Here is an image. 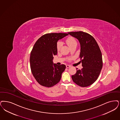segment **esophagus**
<instances>
[{"label":"esophagus","instance_id":"obj_1","mask_svg":"<svg viewBox=\"0 0 120 120\" xmlns=\"http://www.w3.org/2000/svg\"><path fill=\"white\" fill-rule=\"evenodd\" d=\"M71 67V66H69V65H66V67L67 68H69V67Z\"/></svg>","mask_w":120,"mask_h":120}]
</instances>
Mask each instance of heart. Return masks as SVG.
<instances>
[{
    "mask_svg": "<svg viewBox=\"0 0 120 120\" xmlns=\"http://www.w3.org/2000/svg\"><path fill=\"white\" fill-rule=\"evenodd\" d=\"M66 42L67 45L69 46L70 48H71L72 46H74L75 45H77V41L75 40V39L72 38V37H70L68 38L66 41ZM62 43L61 41H59L57 43V47L58 50H59L62 47Z\"/></svg>",
    "mask_w": 120,
    "mask_h": 120,
    "instance_id": "obj_1",
    "label": "heart"
}]
</instances>
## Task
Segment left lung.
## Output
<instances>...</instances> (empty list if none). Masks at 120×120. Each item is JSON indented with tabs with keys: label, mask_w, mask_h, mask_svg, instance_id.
Here are the masks:
<instances>
[{
	"label": "left lung",
	"mask_w": 120,
	"mask_h": 120,
	"mask_svg": "<svg viewBox=\"0 0 120 120\" xmlns=\"http://www.w3.org/2000/svg\"><path fill=\"white\" fill-rule=\"evenodd\" d=\"M68 34L78 40L80 45L79 58L81 70L72 75L73 82L81 87L89 86L98 79L103 67L102 53L95 39L91 35L82 31Z\"/></svg>",
	"instance_id": "8db88e82"
}]
</instances>
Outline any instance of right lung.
<instances>
[{"mask_svg": "<svg viewBox=\"0 0 120 120\" xmlns=\"http://www.w3.org/2000/svg\"><path fill=\"white\" fill-rule=\"evenodd\" d=\"M67 35L66 33L46 34L34 44L30 54V68L34 77L40 85L50 87L60 81L66 66L53 63V56L57 54L58 41Z\"/></svg>", "mask_w": 120, "mask_h": 120, "instance_id": "obj_1", "label": "right lung"}]
</instances>
